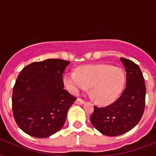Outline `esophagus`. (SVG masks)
<instances>
[{
  "label": "esophagus",
  "instance_id": "1",
  "mask_svg": "<svg viewBox=\"0 0 156 156\" xmlns=\"http://www.w3.org/2000/svg\"><path fill=\"white\" fill-rule=\"evenodd\" d=\"M75 103L77 104H84V100H82V99H80V98H78V99L76 100Z\"/></svg>",
  "mask_w": 156,
  "mask_h": 156
}]
</instances>
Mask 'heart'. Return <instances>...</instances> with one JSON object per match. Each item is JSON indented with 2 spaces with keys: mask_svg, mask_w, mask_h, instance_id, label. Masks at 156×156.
Segmentation results:
<instances>
[{
  "mask_svg": "<svg viewBox=\"0 0 156 156\" xmlns=\"http://www.w3.org/2000/svg\"><path fill=\"white\" fill-rule=\"evenodd\" d=\"M63 81L71 92L89 89V95L95 104L107 106L115 102L123 91L126 82L125 71L107 64L79 66L75 73H67Z\"/></svg>",
  "mask_w": 156,
  "mask_h": 156,
  "instance_id": "b5f03b06",
  "label": "heart"
}]
</instances>
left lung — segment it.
I'll return each mask as SVG.
<instances>
[{
  "instance_id": "8db88e82",
  "label": "left lung",
  "mask_w": 156,
  "mask_h": 156,
  "mask_svg": "<svg viewBox=\"0 0 156 156\" xmlns=\"http://www.w3.org/2000/svg\"><path fill=\"white\" fill-rule=\"evenodd\" d=\"M126 71V87L121 96L105 108L94 106L90 122L107 136H118L128 132L142 118L145 109L146 86L138 65L121 57Z\"/></svg>"
}]
</instances>
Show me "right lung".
<instances>
[{
	"mask_svg": "<svg viewBox=\"0 0 156 156\" xmlns=\"http://www.w3.org/2000/svg\"><path fill=\"white\" fill-rule=\"evenodd\" d=\"M69 64L61 59H48L28 65L18 74L12 109L23 132L48 138L62 128L67 112L77 99L63 88L62 74Z\"/></svg>",
	"mask_w": 156,
	"mask_h": 156,
	"instance_id": "obj_1",
	"label": "right lung"
}]
</instances>
